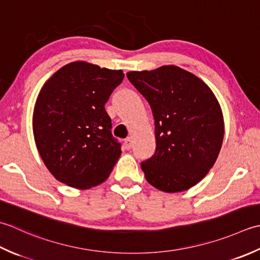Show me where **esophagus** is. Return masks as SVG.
<instances>
[{
	"label": "esophagus",
	"mask_w": 260,
	"mask_h": 260,
	"mask_svg": "<svg viewBox=\"0 0 260 260\" xmlns=\"http://www.w3.org/2000/svg\"><path fill=\"white\" fill-rule=\"evenodd\" d=\"M124 146L128 150L131 149V148H132V139H131V138H126V139L124 140Z\"/></svg>",
	"instance_id": "esophagus-1"
}]
</instances>
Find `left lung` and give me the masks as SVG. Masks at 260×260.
<instances>
[{"label": "left lung", "mask_w": 260, "mask_h": 260, "mask_svg": "<svg viewBox=\"0 0 260 260\" xmlns=\"http://www.w3.org/2000/svg\"><path fill=\"white\" fill-rule=\"evenodd\" d=\"M126 76L155 119V155L141 162L147 182L165 193L193 187L213 167L223 142L218 99L202 79L174 65Z\"/></svg>", "instance_id": "left-lung-1"}]
</instances>
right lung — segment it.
Returning a JSON list of instances; mask_svg holds the SVG:
<instances>
[{
    "mask_svg": "<svg viewBox=\"0 0 260 260\" xmlns=\"http://www.w3.org/2000/svg\"><path fill=\"white\" fill-rule=\"evenodd\" d=\"M123 71L76 60L59 68L37 98L32 130L39 155L57 181L77 189L103 183L121 155L104 104Z\"/></svg>",
    "mask_w": 260,
    "mask_h": 260,
    "instance_id": "obj_1",
    "label": "right lung"
}]
</instances>
